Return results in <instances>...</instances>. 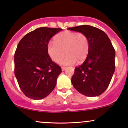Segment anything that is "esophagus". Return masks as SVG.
Listing matches in <instances>:
<instances>
[{
  "label": "esophagus",
  "instance_id": "obj_1",
  "mask_svg": "<svg viewBox=\"0 0 128 128\" xmlns=\"http://www.w3.org/2000/svg\"><path fill=\"white\" fill-rule=\"evenodd\" d=\"M61 69L62 71H64V70H65L66 69V68H65V67H62V68H61Z\"/></svg>",
  "mask_w": 128,
  "mask_h": 128
}]
</instances>
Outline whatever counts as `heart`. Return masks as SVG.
Instances as JSON below:
<instances>
[{"instance_id":"b5f03b06","label":"heart","mask_w":128,"mask_h":128,"mask_svg":"<svg viewBox=\"0 0 128 128\" xmlns=\"http://www.w3.org/2000/svg\"><path fill=\"white\" fill-rule=\"evenodd\" d=\"M47 51L51 59L56 63L60 62L66 54L68 56L62 64L71 65L76 61L80 63L88 56L89 41L84 33L66 31L57 34L54 42L48 44Z\"/></svg>"}]
</instances>
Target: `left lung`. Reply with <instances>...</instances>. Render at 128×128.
<instances>
[{"label": "left lung", "instance_id": "1", "mask_svg": "<svg viewBox=\"0 0 128 128\" xmlns=\"http://www.w3.org/2000/svg\"><path fill=\"white\" fill-rule=\"evenodd\" d=\"M83 33L89 41L88 56L75 69L71 82L74 87L87 96H99L108 88L115 70V51L107 34L90 25L68 28Z\"/></svg>", "mask_w": 128, "mask_h": 128}]
</instances>
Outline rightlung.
<instances>
[{
    "label": "right lung",
    "instance_id": "add662e5",
    "mask_svg": "<svg viewBox=\"0 0 128 128\" xmlns=\"http://www.w3.org/2000/svg\"><path fill=\"white\" fill-rule=\"evenodd\" d=\"M61 28L41 27L24 36L14 56L15 75L20 88L30 98L41 100L56 87L61 68L49 56L50 40Z\"/></svg>",
    "mask_w": 128,
    "mask_h": 128
}]
</instances>
